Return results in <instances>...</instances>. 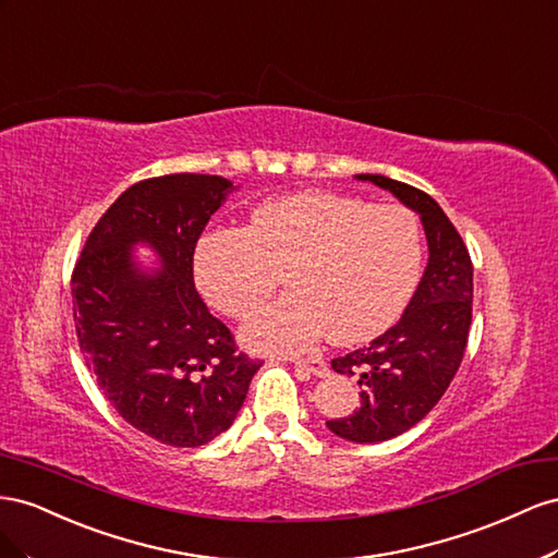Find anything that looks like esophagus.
I'll use <instances>...</instances> for the list:
<instances>
[{"label": "esophagus", "instance_id": "1", "mask_svg": "<svg viewBox=\"0 0 558 558\" xmlns=\"http://www.w3.org/2000/svg\"><path fill=\"white\" fill-rule=\"evenodd\" d=\"M294 367H299V369H306L308 374H313V376H317V378H325V376H329V367H327V362L323 360V357H304V360H294Z\"/></svg>", "mask_w": 558, "mask_h": 558}]
</instances>
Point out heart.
<instances>
[{
    "mask_svg": "<svg viewBox=\"0 0 558 558\" xmlns=\"http://www.w3.org/2000/svg\"><path fill=\"white\" fill-rule=\"evenodd\" d=\"M418 221L402 205L299 191L252 210L247 227L205 233L194 254L203 296L245 317L278 288L292 294L252 315L241 339L257 353H301L323 337L341 345L386 331L416 288Z\"/></svg>",
    "mask_w": 558,
    "mask_h": 558,
    "instance_id": "obj_1",
    "label": "heart"
}]
</instances>
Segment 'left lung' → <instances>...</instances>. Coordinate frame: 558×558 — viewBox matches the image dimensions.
I'll return each instance as SVG.
<instances>
[{
    "label": "left lung",
    "instance_id": "1",
    "mask_svg": "<svg viewBox=\"0 0 558 558\" xmlns=\"http://www.w3.org/2000/svg\"><path fill=\"white\" fill-rule=\"evenodd\" d=\"M355 180L390 191L421 217L427 238V266L400 320L367 348L331 360L333 372L357 378L362 400L350 416L327 421V427L345 441L378 444L423 421L463 362L472 323V262L433 196L384 174H355Z\"/></svg>",
    "mask_w": 558,
    "mask_h": 558
}]
</instances>
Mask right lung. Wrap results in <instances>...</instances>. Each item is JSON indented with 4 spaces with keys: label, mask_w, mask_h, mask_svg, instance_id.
<instances>
[{
    "label": "right lung",
    "mask_w": 558,
    "mask_h": 558,
    "mask_svg": "<svg viewBox=\"0 0 558 558\" xmlns=\"http://www.w3.org/2000/svg\"><path fill=\"white\" fill-rule=\"evenodd\" d=\"M235 189L194 172L133 184L95 225L72 274L86 367L125 423L168 447L227 433L262 367L235 353L194 288L198 238ZM135 246L159 262L137 260Z\"/></svg>",
    "instance_id": "1"
}]
</instances>
